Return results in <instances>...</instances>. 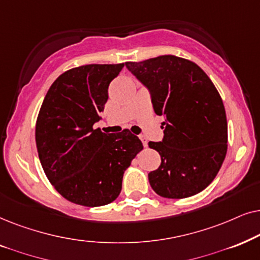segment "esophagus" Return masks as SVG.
Masks as SVG:
<instances>
[{
  "label": "esophagus",
  "mask_w": 260,
  "mask_h": 260,
  "mask_svg": "<svg viewBox=\"0 0 260 260\" xmlns=\"http://www.w3.org/2000/svg\"><path fill=\"white\" fill-rule=\"evenodd\" d=\"M139 138H140V140L143 141V145H144V147H147V145H148V140H147V138L145 137V136H140Z\"/></svg>",
  "instance_id": "esophagus-1"
}]
</instances>
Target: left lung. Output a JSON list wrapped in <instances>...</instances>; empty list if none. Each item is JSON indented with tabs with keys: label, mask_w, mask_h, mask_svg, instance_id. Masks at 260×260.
<instances>
[{
	"label": "left lung",
	"mask_w": 260,
	"mask_h": 260,
	"mask_svg": "<svg viewBox=\"0 0 260 260\" xmlns=\"http://www.w3.org/2000/svg\"><path fill=\"white\" fill-rule=\"evenodd\" d=\"M126 67L151 92L164 138L150 141L161 162L148 174L152 189L166 199H185L206 189L224 160L228 129L222 99L199 65L172 54Z\"/></svg>",
	"instance_id": "obj_1"
}]
</instances>
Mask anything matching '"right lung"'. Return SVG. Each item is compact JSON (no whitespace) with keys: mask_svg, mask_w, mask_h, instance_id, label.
I'll return each instance as SVG.
<instances>
[{"mask_svg":"<svg viewBox=\"0 0 260 260\" xmlns=\"http://www.w3.org/2000/svg\"><path fill=\"white\" fill-rule=\"evenodd\" d=\"M123 67L89 64L65 71L50 86L38 114L36 143L45 175L76 205L100 207L116 200L124 170L144 148L128 129L106 134L94 128L110 82Z\"/></svg>","mask_w":260,"mask_h":260,"instance_id":"1","label":"right lung"}]
</instances>
